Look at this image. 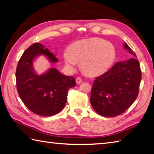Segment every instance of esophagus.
I'll return each instance as SVG.
<instances>
[{"instance_id": "34e87169", "label": "esophagus", "mask_w": 154, "mask_h": 154, "mask_svg": "<svg viewBox=\"0 0 154 154\" xmlns=\"http://www.w3.org/2000/svg\"><path fill=\"white\" fill-rule=\"evenodd\" d=\"M75 81H76L77 84H80L81 83H82V82H83V80H82V78H81V77H77L76 79H75Z\"/></svg>"}]
</instances>
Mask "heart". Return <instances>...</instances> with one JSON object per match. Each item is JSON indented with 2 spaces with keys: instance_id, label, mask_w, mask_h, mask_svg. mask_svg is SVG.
<instances>
[{
  "instance_id": "heart-1",
  "label": "heart",
  "mask_w": 154,
  "mask_h": 154,
  "mask_svg": "<svg viewBox=\"0 0 154 154\" xmlns=\"http://www.w3.org/2000/svg\"><path fill=\"white\" fill-rule=\"evenodd\" d=\"M115 48L110 42L101 38L77 41L70 46L64 58L68 65L73 66L82 62L83 71L90 76L104 73L115 58Z\"/></svg>"
}]
</instances>
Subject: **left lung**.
Instances as JSON below:
<instances>
[{
  "label": "left lung",
  "instance_id": "1",
  "mask_svg": "<svg viewBox=\"0 0 154 154\" xmlns=\"http://www.w3.org/2000/svg\"><path fill=\"white\" fill-rule=\"evenodd\" d=\"M125 48L136 57L126 43ZM141 79L140 65L136 58L116 63L105 73L96 77L90 97L92 107L106 117L122 114L137 97Z\"/></svg>",
  "mask_w": 154,
  "mask_h": 154
}]
</instances>
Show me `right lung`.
<instances>
[{"mask_svg": "<svg viewBox=\"0 0 154 154\" xmlns=\"http://www.w3.org/2000/svg\"><path fill=\"white\" fill-rule=\"evenodd\" d=\"M40 54L46 56L52 63L58 61L41 44H33L23 52L17 66V89L29 110L42 116H50L63 110L67 101L69 89L76 83L72 76L64 75L54 68L43 75L36 74L33 60Z\"/></svg>", "mask_w": 154, "mask_h": 154, "instance_id": "obj_1", "label": "right lung"}]
</instances>
